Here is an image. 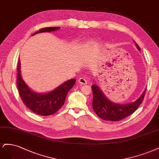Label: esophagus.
Instances as JSON below:
<instances>
[{
    "instance_id": "obj_1",
    "label": "esophagus",
    "mask_w": 159,
    "mask_h": 159,
    "mask_svg": "<svg viewBox=\"0 0 159 159\" xmlns=\"http://www.w3.org/2000/svg\"><path fill=\"white\" fill-rule=\"evenodd\" d=\"M78 82H79V83L80 84H87V80H86V79L84 78V77H80V78L78 80Z\"/></svg>"
}]
</instances>
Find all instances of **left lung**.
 <instances>
[{
  "label": "left lung",
  "instance_id": "1",
  "mask_svg": "<svg viewBox=\"0 0 159 159\" xmlns=\"http://www.w3.org/2000/svg\"><path fill=\"white\" fill-rule=\"evenodd\" d=\"M137 49L141 50L139 46L135 43ZM93 93V107L96 114L100 118L106 121H120L132 114L139 107L144 98L146 90L135 102L127 104H119L111 102L95 84L92 85Z\"/></svg>",
  "mask_w": 159,
  "mask_h": 159
}]
</instances>
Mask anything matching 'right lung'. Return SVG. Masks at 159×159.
Wrapping results in <instances>:
<instances>
[{
    "mask_svg": "<svg viewBox=\"0 0 159 159\" xmlns=\"http://www.w3.org/2000/svg\"><path fill=\"white\" fill-rule=\"evenodd\" d=\"M59 27H48L40 29L32 35L48 32H50L59 30ZM75 79H70L58 86L54 90L48 94L35 93L30 90L23 80L20 74V59L17 67V87L19 94L24 104L34 113L40 116H50L57 112L62 106L68 92L75 84Z\"/></svg>",
    "mask_w": 159,
    "mask_h": 159,
    "instance_id": "1",
    "label": "right lung"
}]
</instances>
